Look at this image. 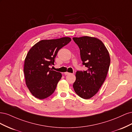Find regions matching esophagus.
Instances as JSON below:
<instances>
[{"instance_id":"34e87169","label":"esophagus","mask_w":132,"mask_h":132,"mask_svg":"<svg viewBox=\"0 0 132 132\" xmlns=\"http://www.w3.org/2000/svg\"><path fill=\"white\" fill-rule=\"evenodd\" d=\"M64 74H65V75H69V74H70V73H68V72H65V73H64Z\"/></svg>"}]
</instances>
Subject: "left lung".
Instances as JSON below:
<instances>
[{
	"instance_id": "8db88e82",
	"label": "left lung",
	"mask_w": 132,
	"mask_h": 132,
	"mask_svg": "<svg viewBox=\"0 0 132 132\" xmlns=\"http://www.w3.org/2000/svg\"><path fill=\"white\" fill-rule=\"evenodd\" d=\"M80 52V57L87 69L77 71L73 88L80 97L89 99L98 91L104 82L110 65V54L103 43L89 36L73 37Z\"/></svg>"
}]
</instances>
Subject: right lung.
<instances>
[{
    "label": "right lung",
    "mask_w": 132,
    "mask_h": 132,
    "mask_svg": "<svg viewBox=\"0 0 132 132\" xmlns=\"http://www.w3.org/2000/svg\"><path fill=\"white\" fill-rule=\"evenodd\" d=\"M71 41L70 37L45 39L36 43L28 52L24 61L25 82L34 96L40 100L52 94L62 74L52 70L58 52Z\"/></svg>",
    "instance_id": "1"
}]
</instances>
